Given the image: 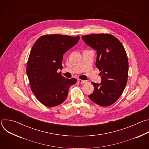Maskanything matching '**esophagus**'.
Here are the masks:
<instances>
[{"instance_id":"34e87169","label":"esophagus","mask_w":149,"mask_h":149,"mask_svg":"<svg viewBox=\"0 0 149 149\" xmlns=\"http://www.w3.org/2000/svg\"><path fill=\"white\" fill-rule=\"evenodd\" d=\"M77 81H78L79 83H80V84H83V83L86 82V81L82 80V79H77Z\"/></svg>"}]
</instances>
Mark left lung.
Masks as SVG:
<instances>
[{
  "label": "left lung",
  "instance_id": "8db88e82",
  "mask_svg": "<svg viewBox=\"0 0 149 149\" xmlns=\"http://www.w3.org/2000/svg\"><path fill=\"white\" fill-rule=\"evenodd\" d=\"M86 43L97 51L95 65L100 71L101 83L91 82L93 93L88 95L97 104L107 107L122 95L129 74V61L121 42L109 33L83 35Z\"/></svg>",
  "mask_w": 149,
  "mask_h": 149
}]
</instances>
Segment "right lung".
Returning a JSON list of instances; mask_svg holds the SVG:
<instances>
[{
    "label": "right lung",
    "mask_w": 149,
    "mask_h": 149,
    "mask_svg": "<svg viewBox=\"0 0 149 149\" xmlns=\"http://www.w3.org/2000/svg\"><path fill=\"white\" fill-rule=\"evenodd\" d=\"M76 37L58 34L41 36L33 45L27 62L26 73L32 93L47 107L62 104L77 79L65 78L61 72L63 55L77 44Z\"/></svg>",
    "instance_id": "add662e5"
}]
</instances>
